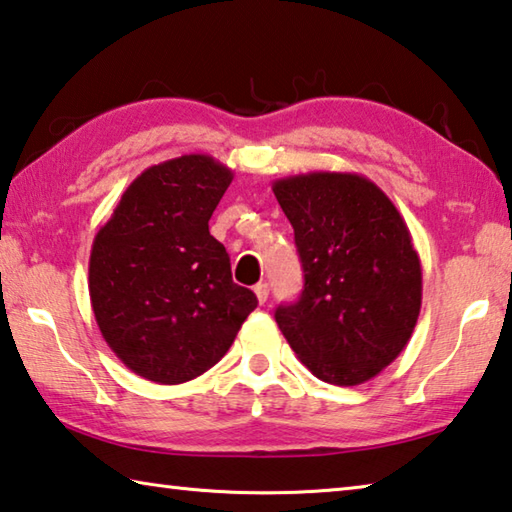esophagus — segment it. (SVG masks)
Masks as SVG:
<instances>
[{
  "mask_svg": "<svg viewBox=\"0 0 512 512\" xmlns=\"http://www.w3.org/2000/svg\"><path fill=\"white\" fill-rule=\"evenodd\" d=\"M255 296H257V300L264 305V302L268 300V284H266V282H259V284H257V287H255Z\"/></svg>",
  "mask_w": 512,
  "mask_h": 512,
  "instance_id": "1",
  "label": "esophagus"
}]
</instances>
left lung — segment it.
I'll return each mask as SVG.
<instances>
[{
  "label": "left lung",
  "mask_w": 512,
  "mask_h": 512,
  "mask_svg": "<svg viewBox=\"0 0 512 512\" xmlns=\"http://www.w3.org/2000/svg\"><path fill=\"white\" fill-rule=\"evenodd\" d=\"M293 225L305 289L275 311L291 350L318 379L359 386L409 343L422 266L391 198L361 173L309 171L273 183Z\"/></svg>",
  "instance_id": "8db88e82"
}]
</instances>
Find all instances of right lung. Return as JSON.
I'll return each instance as SVG.
<instances>
[{
  "label": "right lung",
  "mask_w": 512,
  "mask_h": 512,
  "mask_svg": "<svg viewBox=\"0 0 512 512\" xmlns=\"http://www.w3.org/2000/svg\"><path fill=\"white\" fill-rule=\"evenodd\" d=\"M232 173L205 153L144 169L90 253V302L101 336L126 368L155 384H183L230 350L255 293L232 282L210 216Z\"/></svg>",
  "instance_id": "1"
}]
</instances>
